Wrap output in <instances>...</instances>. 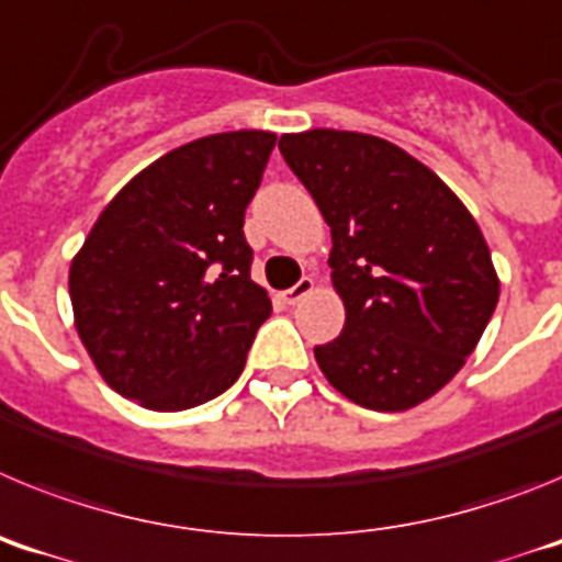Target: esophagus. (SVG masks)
Returning a JSON list of instances; mask_svg holds the SVG:
<instances>
[{
	"mask_svg": "<svg viewBox=\"0 0 562 562\" xmlns=\"http://www.w3.org/2000/svg\"><path fill=\"white\" fill-rule=\"evenodd\" d=\"M312 290H315V281H312V278H301L295 286H290V290L284 292V301L286 304H301Z\"/></svg>",
	"mask_w": 562,
	"mask_h": 562,
	"instance_id": "34e87169",
	"label": "esophagus"
}]
</instances>
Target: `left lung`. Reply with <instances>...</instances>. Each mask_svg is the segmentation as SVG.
Masks as SVG:
<instances>
[{
  "label": "left lung",
  "instance_id": "1",
  "mask_svg": "<svg viewBox=\"0 0 562 562\" xmlns=\"http://www.w3.org/2000/svg\"><path fill=\"white\" fill-rule=\"evenodd\" d=\"M286 166L331 227L340 337L315 346L326 380L362 408L430 400L484 335L498 276L464 202L416 157L360 132L281 134Z\"/></svg>",
  "mask_w": 562,
  "mask_h": 562
}]
</instances>
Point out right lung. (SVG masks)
I'll list each match as a JSON object with an SVG mask.
<instances>
[{"label":"right lung","instance_id":"obj_1","mask_svg":"<svg viewBox=\"0 0 562 562\" xmlns=\"http://www.w3.org/2000/svg\"><path fill=\"white\" fill-rule=\"evenodd\" d=\"M276 134H207L117 191L69 265L76 329L95 369L148 411H186L238 380L267 290L250 278L245 207Z\"/></svg>","mask_w":562,"mask_h":562}]
</instances>
